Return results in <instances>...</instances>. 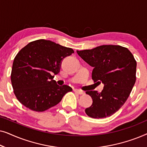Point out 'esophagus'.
I'll return each mask as SVG.
<instances>
[{
	"label": "esophagus",
	"instance_id": "34e87169",
	"mask_svg": "<svg viewBox=\"0 0 147 147\" xmlns=\"http://www.w3.org/2000/svg\"><path fill=\"white\" fill-rule=\"evenodd\" d=\"M74 91H75L76 93L79 94V95H83L84 94V92L83 91H82V90H74Z\"/></svg>",
	"mask_w": 147,
	"mask_h": 147
}]
</instances>
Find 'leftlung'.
Listing matches in <instances>:
<instances>
[{"label":"left lung","instance_id":"8db88e82","mask_svg":"<svg viewBox=\"0 0 147 147\" xmlns=\"http://www.w3.org/2000/svg\"><path fill=\"white\" fill-rule=\"evenodd\" d=\"M84 61L94 67V82L104 84L100 93L87 91L93 103L85 110L93 118H103L117 112L128 99L136 82V61L127 48L103 45L92 49L77 51Z\"/></svg>","mask_w":147,"mask_h":147}]
</instances>
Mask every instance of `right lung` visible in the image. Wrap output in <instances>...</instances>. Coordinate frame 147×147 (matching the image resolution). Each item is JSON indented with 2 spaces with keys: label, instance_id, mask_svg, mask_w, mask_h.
Masks as SVG:
<instances>
[{
  "label": "right lung",
  "instance_id": "obj_1",
  "mask_svg": "<svg viewBox=\"0 0 147 147\" xmlns=\"http://www.w3.org/2000/svg\"><path fill=\"white\" fill-rule=\"evenodd\" d=\"M74 52L71 48L45 39L30 42L22 48L14 59L11 75L17 100L35 112L45 111L59 103L72 89L58 86L53 74L59 72L63 58Z\"/></svg>",
  "mask_w": 147,
  "mask_h": 147
}]
</instances>
